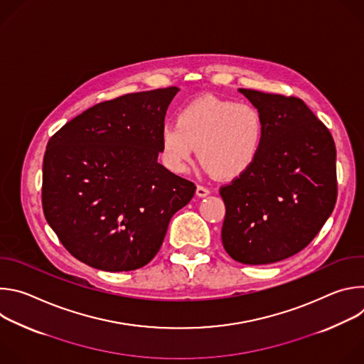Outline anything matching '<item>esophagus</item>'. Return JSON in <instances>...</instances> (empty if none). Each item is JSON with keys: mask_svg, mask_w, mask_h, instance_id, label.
Wrapping results in <instances>:
<instances>
[{"mask_svg": "<svg viewBox=\"0 0 364 364\" xmlns=\"http://www.w3.org/2000/svg\"><path fill=\"white\" fill-rule=\"evenodd\" d=\"M196 194L198 196V197H207L210 194V190L209 188H205V187H203V186H197V188H196Z\"/></svg>", "mask_w": 364, "mask_h": 364, "instance_id": "esophagus-1", "label": "esophagus"}]
</instances>
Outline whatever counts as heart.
<instances>
[{"mask_svg": "<svg viewBox=\"0 0 364 364\" xmlns=\"http://www.w3.org/2000/svg\"><path fill=\"white\" fill-rule=\"evenodd\" d=\"M264 138V117L253 105L204 95L178 111L176 124L161 128L160 157L171 173L184 174L198 146L207 173L235 180L255 166Z\"/></svg>", "mask_w": 364, "mask_h": 364, "instance_id": "1", "label": "heart"}]
</instances>
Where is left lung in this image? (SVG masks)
Wrapping results in <instances>:
<instances>
[{
  "label": "left lung",
  "mask_w": 364,
  "mask_h": 364,
  "mask_svg": "<svg viewBox=\"0 0 364 364\" xmlns=\"http://www.w3.org/2000/svg\"><path fill=\"white\" fill-rule=\"evenodd\" d=\"M239 92L262 114L265 138L255 166L220 188L222 242L235 261L267 265L302 250L330 218L337 200L336 145L304 100Z\"/></svg>",
  "instance_id": "1"
}]
</instances>
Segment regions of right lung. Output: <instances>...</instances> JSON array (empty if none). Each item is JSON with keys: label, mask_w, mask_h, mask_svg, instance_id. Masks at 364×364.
<instances>
[{"label": "right lung", "mask_w": 364, "mask_h": 364, "mask_svg": "<svg viewBox=\"0 0 364 364\" xmlns=\"http://www.w3.org/2000/svg\"><path fill=\"white\" fill-rule=\"evenodd\" d=\"M180 89L100 102L50 138L43 212L80 262L108 272L142 268L160 250L196 186L157 159L167 108Z\"/></svg>", "instance_id": "1"}]
</instances>
